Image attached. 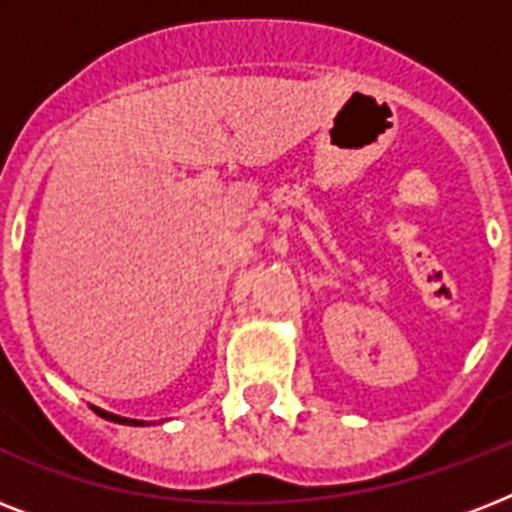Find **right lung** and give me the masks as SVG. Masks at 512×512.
<instances>
[{"instance_id":"1","label":"right lung","mask_w":512,"mask_h":512,"mask_svg":"<svg viewBox=\"0 0 512 512\" xmlns=\"http://www.w3.org/2000/svg\"><path fill=\"white\" fill-rule=\"evenodd\" d=\"M95 412L103 417V420H111V422H119V425H146V422H140V420H130V417H119V414H111L106 412V409H98V406H92Z\"/></svg>"}]
</instances>
